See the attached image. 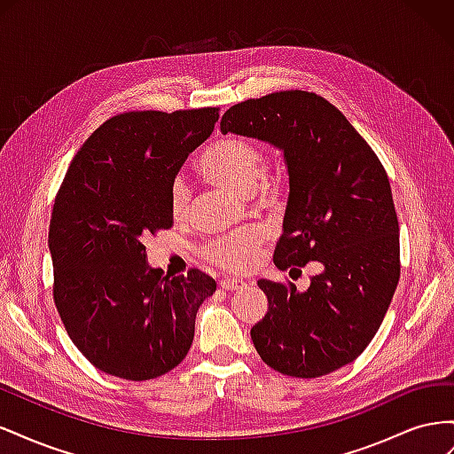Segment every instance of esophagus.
Returning <instances> with one entry per match:
<instances>
[{"label": "esophagus", "instance_id": "esophagus-1", "mask_svg": "<svg viewBox=\"0 0 454 454\" xmlns=\"http://www.w3.org/2000/svg\"><path fill=\"white\" fill-rule=\"evenodd\" d=\"M219 286H222L223 290H227V292H232V290H242V287L246 286V282L240 280V278H235V277H227V278H223L222 282H219Z\"/></svg>", "mask_w": 454, "mask_h": 454}]
</instances>
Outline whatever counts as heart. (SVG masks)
<instances>
[{
  "label": "heart",
  "mask_w": 454,
  "mask_h": 454,
  "mask_svg": "<svg viewBox=\"0 0 454 454\" xmlns=\"http://www.w3.org/2000/svg\"><path fill=\"white\" fill-rule=\"evenodd\" d=\"M200 170L215 184L235 189L242 195L255 191L265 172V153L255 142L240 136H225L212 142L200 157ZM191 191L184 176H176L170 184V212L184 217L189 212ZM263 232L250 229L232 237H222L204 246V255L212 263L229 270H248L259 257Z\"/></svg>",
  "instance_id": "1"
}]
</instances>
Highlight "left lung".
Here are the masks:
<instances>
[{
  "label": "left lung",
  "mask_w": 454,
  "mask_h": 454,
  "mask_svg": "<svg viewBox=\"0 0 454 454\" xmlns=\"http://www.w3.org/2000/svg\"><path fill=\"white\" fill-rule=\"evenodd\" d=\"M219 127L284 151L290 197L274 265L290 272L310 261L322 265L307 292L257 280L269 310L252 327L254 347L278 373H332L365 350L400 280V225L387 170L347 117L314 92L235 104Z\"/></svg>",
  "instance_id": "left-lung-1"
}]
</instances>
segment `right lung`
<instances>
[{
    "label": "right lung",
    "instance_id": "add662e5",
    "mask_svg": "<svg viewBox=\"0 0 454 454\" xmlns=\"http://www.w3.org/2000/svg\"><path fill=\"white\" fill-rule=\"evenodd\" d=\"M217 119V107L115 115L77 151L54 199V305L74 345L107 375L168 373L215 292L199 269L170 278L149 267L144 240L172 227L170 184Z\"/></svg>",
    "mask_w": 454,
    "mask_h": 454
}]
</instances>
